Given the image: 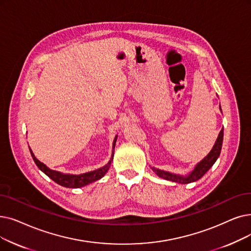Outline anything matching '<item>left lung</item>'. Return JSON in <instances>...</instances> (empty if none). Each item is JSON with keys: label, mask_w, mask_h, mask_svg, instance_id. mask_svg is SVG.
Returning a JSON list of instances; mask_svg holds the SVG:
<instances>
[{"label": "left lung", "mask_w": 251, "mask_h": 251, "mask_svg": "<svg viewBox=\"0 0 251 251\" xmlns=\"http://www.w3.org/2000/svg\"><path fill=\"white\" fill-rule=\"evenodd\" d=\"M223 138H224V128L221 130V132L219 134V137H217L215 144L212 148V150L210 151V152L207 155L200 163H198V165L195 167V169L189 174L188 176L183 177L180 176H176V174H172L166 171H162L159 169H155L152 168V170L155 171V173L157 174L158 176L167 179V180H171V181H176V182H179V183H190L193 181H196L200 179L204 174L210 169V167L214 164L215 161L219 158L220 154H221V150H222V145H223Z\"/></svg>", "instance_id": "left-lung-1"}]
</instances>
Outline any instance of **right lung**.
<instances>
[{
    "instance_id": "obj_1",
    "label": "right lung",
    "mask_w": 251,
    "mask_h": 251,
    "mask_svg": "<svg viewBox=\"0 0 251 251\" xmlns=\"http://www.w3.org/2000/svg\"><path fill=\"white\" fill-rule=\"evenodd\" d=\"M116 140L117 137L114 140V148H115V144H116ZM30 151V154L32 159H34L36 165L39 167L40 170H42L44 172L47 176H49L52 180L55 181L56 183L60 184L62 187L65 188H81L86 186V184L91 183L95 180H99L100 178H101L104 174L106 173V171L108 170L111 166V162L113 160V158L111 159V161L107 163V164L100 169H96L94 171H90V172H87V173H83V174H79V176H73V174H62L58 171H54L49 169L45 164H43L42 162H40L34 155V152Z\"/></svg>"
}]
</instances>
